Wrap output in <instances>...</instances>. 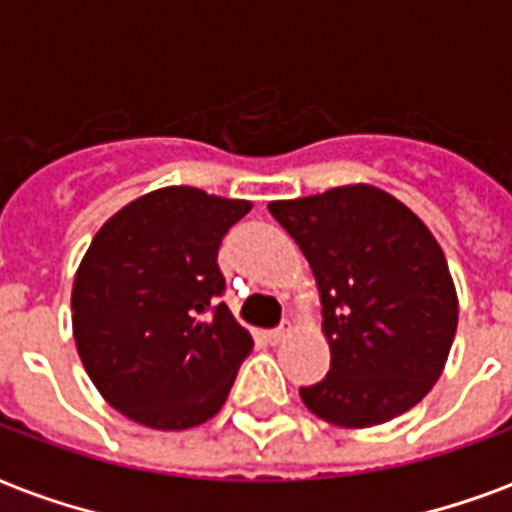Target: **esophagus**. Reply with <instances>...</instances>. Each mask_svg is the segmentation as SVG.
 <instances>
[{
	"instance_id": "obj_1",
	"label": "esophagus",
	"mask_w": 512,
	"mask_h": 512,
	"mask_svg": "<svg viewBox=\"0 0 512 512\" xmlns=\"http://www.w3.org/2000/svg\"><path fill=\"white\" fill-rule=\"evenodd\" d=\"M288 332L290 329H285V326H279V329H271V332H268V343H282V340H285V337H288Z\"/></svg>"
}]
</instances>
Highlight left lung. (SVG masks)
<instances>
[{"label":"left lung","instance_id":"8db88e82","mask_svg":"<svg viewBox=\"0 0 512 512\" xmlns=\"http://www.w3.org/2000/svg\"><path fill=\"white\" fill-rule=\"evenodd\" d=\"M307 257L323 304L332 370L299 395L315 417L373 428L439 381L458 296L439 241L392 194L356 183L268 202Z\"/></svg>","mask_w":512,"mask_h":512}]
</instances>
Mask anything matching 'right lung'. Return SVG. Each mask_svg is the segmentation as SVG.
I'll use <instances>...</instances> for the list:
<instances>
[{"mask_svg":"<svg viewBox=\"0 0 512 512\" xmlns=\"http://www.w3.org/2000/svg\"><path fill=\"white\" fill-rule=\"evenodd\" d=\"M249 211L246 200L167 186L95 233L73 279V337L95 389L128 419L186 430L224 406L255 343L219 301L216 255Z\"/></svg>","mask_w":512,"mask_h":512,"instance_id":"obj_1","label":"right lung"}]
</instances>
